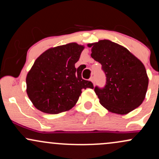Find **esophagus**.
<instances>
[{
	"instance_id": "1",
	"label": "esophagus",
	"mask_w": 159,
	"mask_h": 159,
	"mask_svg": "<svg viewBox=\"0 0 159 159\" xmlns=\"http://www.w3.org/2000/svg\"><path fill=\"white\" fill-rule=\"evenodd\" d=\"M90 81L93 82V84H95V81H96V78L94 77V76H93V77H91V78H90Z\"/></svg>"
}]
</instances>
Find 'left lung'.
<instances>
[{"instance_id":"left-lung-1","label":"left lung","mask_w":159,"mask_h":159,"mask_svg":"<svg viewBox=\"0 0 159 159\" xmlns=\"http://www.w3.org/2000/svg\"><path fill=\"white\" fill-rule=\"evenodd\" d=\"M88 46L92 48L91 57L101 63L106 76L105 87L94 88L100 104L118 114H126L139 107L149 83L141 61L128 49L110 40H100Z\"/></svg>"}]
</instances>
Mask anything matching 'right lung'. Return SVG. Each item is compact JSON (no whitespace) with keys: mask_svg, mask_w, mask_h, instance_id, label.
Here are the masks:
<instances>
[{"mask_svg":"<svg viewBox=\"0 0 159 159\" xmlns=\"http://www.w3.org/2000/svg\"><path fill=\"white\" fill-rule=\"evenodd\" d=\"M84 47L75 43L49 48L34 62L26 78L27 93L38 110L57 114L70 110L82 89H93L75 64Z\"/></svg>","mask_w":159,"mask_h":159,"instance_id":"obj_1","label":"right lung"}]
</instances>
